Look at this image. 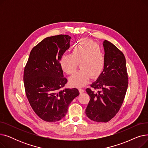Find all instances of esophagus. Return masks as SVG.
Segmentation results:
<instances>
[{
    "label": "esophagus",
    "instance_id": "34e87169",
    "mask_svg": "<svg viewBox=\"0 0 148 148\" xmlns=\"http://www.w3.org/2000/svg\"><path fill=\"white\" fill-rule=\"evenodd\" d=\"M79 91H80V94H82V93H83L84 92V90L83 89H82V88H80L79 89Z\"/></svg>",
    "mask_w": 148,
    "mask_h": 148
}]
</instances>
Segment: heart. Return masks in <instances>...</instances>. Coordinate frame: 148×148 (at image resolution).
<instances>
[{"mask_svg":"<svg viewBox=\"0 0 148 148\" xmlns=\"http://www.w3.org/2000/svg\"><path fill=\"white\" fill-rule=\"evenodd\" d=\"M71 54H64L60 59V65L68 74H73L80 63V71L75 73L69 79L72 86L82 87L86 84L92 77L101 74L106 64V58L102 49L88 39L78 41Z\"/></svg>","mask_w":148,"mask_h":148,"instance_id":"obj_1","label":"heart"}]
</instances>
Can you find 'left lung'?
Returning <instances> with one entry per match:
<instances>
[{
	"label": "left lung",
	"mask_w": 148,
	"mask_h": 148,
	"mask_svg": "<svg viewBox=\"0 0 148 148\" xmlns=\"http://www.w3.org/2000/svg\"><path fill=\"white\" fill-rule=\"evenodd\" d=\"M106 64L103 71L86 92L90 101L86 108L93 121L107 122L118 113L127 92L128 77L123 53L110 42H103Z\"/></svg>",
	"instance_id": "obj_1"
}]
</instances>
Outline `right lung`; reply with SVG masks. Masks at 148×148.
<instances>
[{"label": "right lung", "mask_w": 148, "mask_h": 148, "mask_svg": "<svg viewBox=\"0 0 148 148\" xmlns=\"http://www.w3.org/2000/svg\"><path fill=\"white\" fill-rule=\"evenodd\" d=\"M71 38L68 35L45 38L31 50L25 68L26 97L35 113L46 122L63 118L70 103L80 94L77 88L60 90L67 83L60 59L69 48Z\"/></svg>", "instance_id": "add662e5"}]
</instances>
